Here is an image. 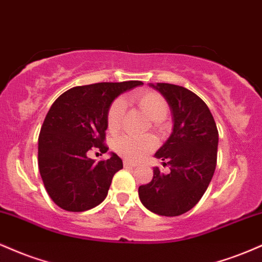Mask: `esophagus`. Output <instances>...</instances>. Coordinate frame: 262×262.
<instances>
[{"label": "esophagus", "instance_id": "obj_1", "mask_svg": "<svg viewBox=\"0 0 262 262\" xmlns=\"http://www.w3.org/2000/svg\"><path fill=\"white\" fill-rule=\"evenodd\" d=\"M123 164H124L125 167H137L138 166V164H135V162H132V161H129V160H124V162H123Z\"/></svg>", "mask_w": 262, "mask_h": 262}]
</instances>
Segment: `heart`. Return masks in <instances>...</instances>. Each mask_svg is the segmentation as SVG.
Segmentation results:
<instances>
[{"mask_svg":"<svg viewBox=\"0 0 262 262\" xmlns=\"http://www.w3.org/2000/svg\"><path fill=\"white\" fill-rule=\"evenodd\" d=\"M133 98L143 113H145V116L151 121H155L156 125L167 116L169 106H167L166 100L159 92L140 91L135 93ZM123 113H124V102L116 100L107 114V124L111 132L118 130L121 127ZM155 146L156 139L152 135H145L140 138L133 137V135H122L117 138L113 144V148L118 154L133 161L145 158Z\"/></svg>","mask_w":262,"mask_h":262,"instance_id":"heart-1","label":"heart"}]
</instances>
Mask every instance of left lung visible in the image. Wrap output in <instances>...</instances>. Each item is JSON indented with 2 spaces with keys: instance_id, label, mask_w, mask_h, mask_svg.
<instances>
[{
  "instance_id": "obj_1",
  "label": "left lung",
  "mask_w": 262,
  "mask_h": 262,
  "mask_svg": "<svg viewBox=\"0 0 262 262\" xmlns=\"http://www.w3.org/2000/svg\"><path fill=\"white\" fill-rule=\"evenodd\" d=\"M150 86L164 96L172 113V133L155 152L170 171L164 173L154 167L152 180L138 192L152 213L176 217L193 208L208 187L217 165L218 129L196 93L171 83Z\"/></svg>"
}]
</instances>
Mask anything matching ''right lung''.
<instances>
[{
	"label": "right lung",
	"mask_w": 262,
	"mask_h": 262,
	"mask_svg": "<svg viewBox=\"0 0 262 262\" xmlns=\"http://www.w3.org/2000/svg\"><path fill=\"white\" fill-rule=\"evenodd\" d=\"M141 81L100 82L76 86L62 93L50 107L38 139V165L48 194L60 208L83 212L107 197L114 173L123 161L112 152L95 162L89 151L107 152V114L112 102Z\"/></svg>",
	"instance_id": "add662e5"
}]
</instances>
